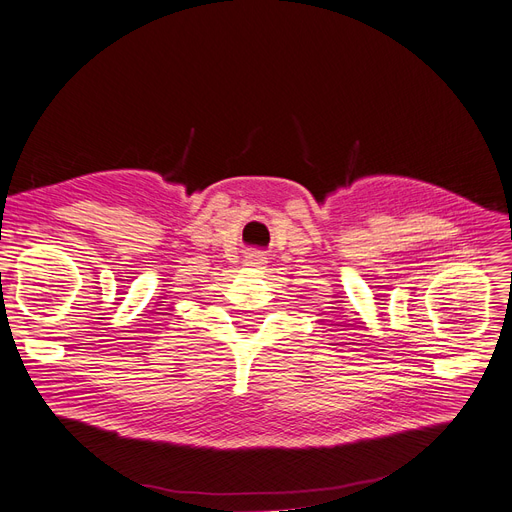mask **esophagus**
<instances>
[{
    "instance_id": "34e87169",
    "label": "esophagus",
    "mask_w": 512,
    "mask_h": 512,
    "mask_svg": "<svg viewBox=\"0 0 512 512\" xmlns=\"http://www.w3.org/2000/svg\"><path fill=\"white\" fill-rule=\"evenodd\" d=\"M265 262H267V258L262 252H247L245 258H243V265L247 269H260L262 265H265Z\"/></svg>"
}]
</instances>
